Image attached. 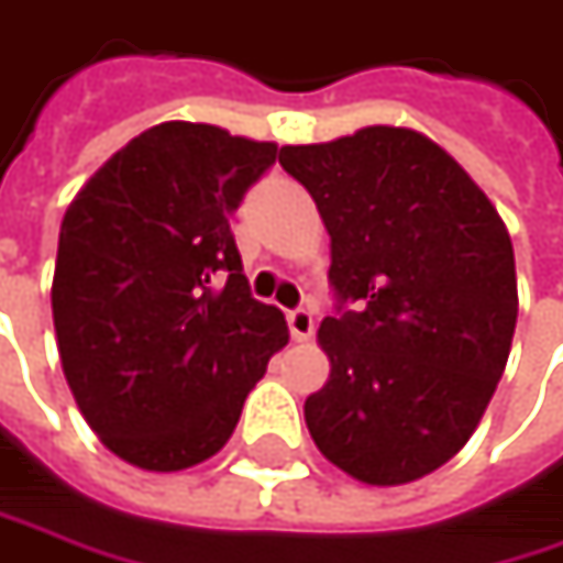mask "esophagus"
Masks as SVG:
<instances>
[{
	"label": "esophagus",
	"instance_id": "1",
	"mask_svg": "<svg viewBox=\"0 0 563 563\" xmlns=\"http://www.w3.org/2000/svg\"><path fill=\"white\" fill-rule=\"evenodd\" d=\"M286 325H289L292 341H309L312 332H316V319H312L309 309H292V312H286Z\"/></svg>",
	"mask_w": 563,
	"mask_h": 563
}]
</instances>
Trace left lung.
Returning <instances> with one entry per match:
<instances>
[{
	"label": "left lung",
	"instance_id": "left-lung-1",
	"mask_svg": "<svg viewBox=\"0 0 563 563\" xmlns=\"http://www.w3.org/2000/svg\"><path fill=\"white\" fill-rule=\"evenodd\" d=\"M280 164L332 234L329 384L306 399L319 451L371 486L412 484L474 434L519 316L499 212L464 167L412 129L371 125L286 144Z\"/></svg>",
	"mask_w": 563,
	"mask_h": 563
}]
</instances>
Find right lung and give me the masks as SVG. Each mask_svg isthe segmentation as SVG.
<instances>
[{
    "label": "right lung",
    "instance_id": "add662e5",
    "mask_svg": "<svg viewBox=\"0 0 563 563\" xmlns=\"http://www.w3.org/2000/svg\"><path fill=\"white\" fill-rule=\"evenodd\" d=\"M277 144L164 122L112 154L70 202L51 286L64 377L99 441L141 471L225 448L289 341L251 296L231 212Z\"/></svg>",
    "mask_w": 563,
    "mask_h": 563
}]
</instances>
